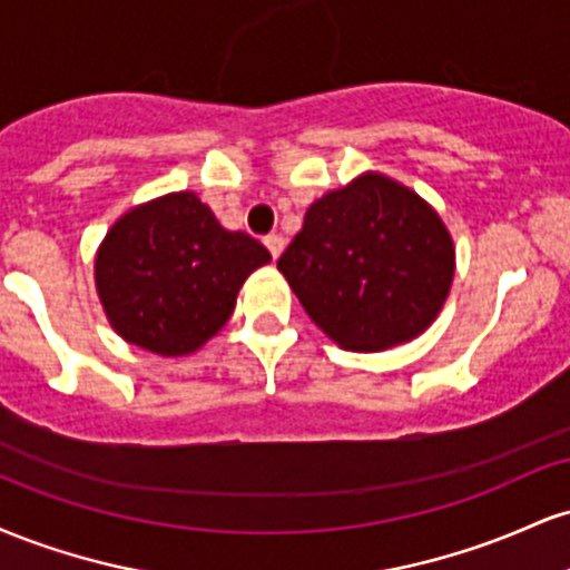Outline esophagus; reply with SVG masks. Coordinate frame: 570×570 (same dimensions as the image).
I'll return each instance as SVG.
<instances>
[{
	"label": "esophagus",
	"mask_w": 570,
	"mask_h": 570,
	"mask_svg": "<svg viewBox=\"0 0 570 570\" xmlns=\"http://www.w3.org/2000/svg\"><path fill=\"white\" fill-rule=\"evenodd\" d=\"M265 246H267V252L273 254V259H278V257H281V252H284L286 240L281 238V235H267V238H265Z\"/></svg>",
	"instance_id": "34e87169"
}]
</instances>
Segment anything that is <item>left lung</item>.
<instances>
[{"mask_svg": "<svg viewBox=\"0 0 570 570\" xmlns=\"http://www.w3.org/2000/svg\"><path fill=\"white\" fill-rule=\"evenodd\" d=\"M278 271L326 337L375 353L434 324L453 286L455 246L415 189L364 171L311 203Z\"/></svg>", "mask_w": 570, "mask_h": 570, "instance_id": "left-lung-1", "label": "left lung"}]
</instances>
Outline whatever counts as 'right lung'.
I'll use <instances>...</instances> for the list:
<instances>
[{"instance_id":"right-lung-1","label":"right lung","mask_w":570,"mask_h":570,"mask_svg":"<svg viewBox=\"0 0 570 570\" xmlns=\"http://www.w3.org/2000/svg\"><path fill=\"white\" fill-rule=\"evenodd\" d=\"M271 252L225 230L198 195L181 189L134 206L104 235L94 278L107 322L126 343L189 356L233 316L240 286Z\"/></svg>"}]
</instances>
